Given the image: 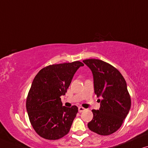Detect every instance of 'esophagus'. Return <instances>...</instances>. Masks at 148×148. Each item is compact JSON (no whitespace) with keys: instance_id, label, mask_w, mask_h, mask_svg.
Masks as SVG:
<instances>
[{"instance_id":"esophagus-1","label":"esophagus","mask_w":148,"mask_h":148,"mask_svg":"<svg viewBox=\"0 0 148 148\" xmlns=\"http://www.w3.org/2000/svg\"><path fill=\"white\" fill-rule=\"evenodd\" d=\"M84 110H85V108H84L82 107H78V112H82L84 111Z\"/></svg>"}]
</instances>
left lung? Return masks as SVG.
I'll use <instances>...</instances> for the list:
<instances>
[{"label":"left lung","mask_w":148,"mask_h":148,"mask_svg":"<svg viewBox=\"0 0 148 148\" xmlns=\"http://www.w3.org/2000/svg\"><path fill=\"white\" fill-rule=\"evenodd\" d=\"M92 74L95 93L99 100V110H92L93 118L88 123L90 131L109 135L121 127L131 108L127 82L114 66L95 59L82 61Z\"/></svg>","instance_id":"1"}]
</instances>
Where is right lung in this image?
<instances>
[{"label":"right lung","instance_id":"obj_1","mask_svg":"<svg viewBox=\"0 0 148 148\" xmlns=\"http://www.w3.org/2000/svg\"><path fill=\"white\" fill-rule=\"evenodd\" d=\"M80 62L51 65L39 71L27 95L26 110L35 131L43 138L56 140L70 131L78 108L63 106L60 97L66 95Z\"/></svg>","mask_w":148,"mask_h":148}]
</instances>
